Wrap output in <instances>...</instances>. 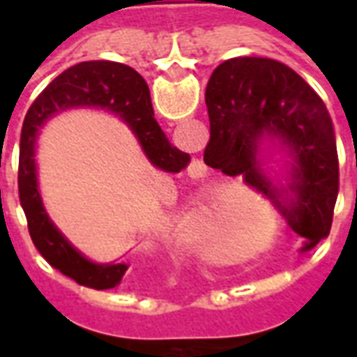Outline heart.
I'll return each instance as SVG.
<instances>
[{
    "label": "heart",
    "instance_id": "heart-1",
    "mask_svg": "<svg viewBox=\"0 0 357 357\" xmlns=\"http://www.w3.org/2000/svg\"><path fill=\"white\" fill-rule=\"evenodd\" d=\"M256 204L252 201H235L231 212L225 204H208L197 214L193 222V235L197 243L206 250H220L235 231V222L250 220L255 214ZM234 218H231V216Z\"/></svg>",
    "mask_w": 357,
    "mask_h": 357
}]
</instances>
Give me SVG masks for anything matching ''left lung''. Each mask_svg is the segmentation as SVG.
<instances>
[{"instance_id": "8db88e82", "label": "left lung", "mask_w": 357, "mask_h": 357, "mask_svg": "<svg viewBox=\"0 0 357 357\" xmlns=\"http://www.w3.org/2000/svg\"><path fill=\"white\" fill-rule=\"evenodd\" d=\"M210 141L204 164L243 176L275 202L306 247L331 231L338 195V155L333 120L321 97L291 66L264 57L229 59L206 86ZM281 139L293 156L291 190L284 207L255 164L260 139Z\"/></svg>"}]
</instances>
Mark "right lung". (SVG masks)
Wrapping results in <instances>:
<instances>
[{
    "label": "right lung",
    "instance_id": "right-lung-1",
    "mask_svg": "<svg viewBox=\"0 0 357 357\" xmlns=\"http://www.w3.org/2000/svg\"><path fill=\"white\" fill-rule=\"evenodd\" d=\"M74 107H99L116 112L132 126L151 162L160 170L179 172L191 156L172 145L155 120L147 82L132 66L112 61H86L66 68L51 82L28 109L19 155V199L26 214L28 231L40 255L76 283L105 291L122 281L126 264H93L76 250L53 225L38 191L34 143L47 118Z\"/></svg>",
    "mask_w": 357,
    "mask_h": 357
}]
</instances>
